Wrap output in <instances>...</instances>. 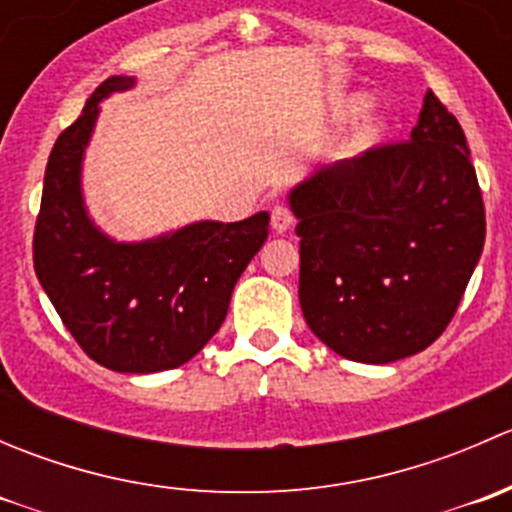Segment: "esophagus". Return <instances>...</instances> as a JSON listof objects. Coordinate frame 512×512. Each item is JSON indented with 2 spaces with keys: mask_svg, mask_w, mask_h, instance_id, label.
<instances>
[{
  "mask_svg": "<svg viewBox=\"0 0 512 512\" xmlns=\"http://www.w3.org/2000/svg\"><path fill=\"white\" fill-rule=\"evenodd\" d=\"M292 210L287 208V205L277 203L275 208H272L270 213V223H272V230L275 232H287L289 227H292Z\"/></svg>",
  "mask_w": 512,
  "mask_h": 512,
  "instance_id": "esophagus-1",
  "label": "esophagus"
}]
</instances>
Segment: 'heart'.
I'll return each instance as SVG.
<instances>
[{
    "label": "heart",
    "instance_id": "1",
    "mask_svg": "<svg viewBox=\"0 0 512 512\" xmlns=\"http://www.w3.org/2000/svg\"><path fill=\"white\" fill-rule=\"evenodd\" d=\"M376 133H379V131H376V128H364V131H361L359 136L354 138L352 146H354V148H366V146H369V143H374Z\"/></svg>",
    "mask_w": 512,
    "mask_h": 512
}]
</instances>
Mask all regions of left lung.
<instances>
[{
  "label": "left lung",
  "mask_w": 512,
  "mask_h": 512,
  "mask_svg": "<svg viewBox=\"0 0 512 512\" xmlns=\"http://www.w3.org/2000/svg\"><path fill=\"white\" fill-rule=\"evenodd\" d=\"M289 208L299 304L332 352L389 364L446 332L483 252L485 208L466 133L433 91L409 141L317 170Z\"/></svg>",
  "instance_id": "1"
}]
</instances>
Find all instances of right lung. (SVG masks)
Instances as JSON below:
<instances>
[{
	"mask_svg": "<svg viewBox=\"0 0 512 512\" xmlns=\"http://www.w3.org/2000/svg\"><path fill=\"white\" fill-rule=\"evenodd\" d=\"M133 86L111 76L56 138L34 227V270L61 322L96 364L121 374L175 369L225 322L232 289L267 240L270 215L203 220L146 242H116L86 215L81 160L98 103Z\"/></svg>",
	"mask_w": 512,
	"mask_h": 512,
	"instance_id": "add662e5",
	"label": "right lung"
}]
</instances>
